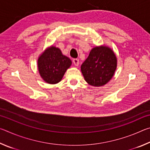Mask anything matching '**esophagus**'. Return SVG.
Wrapping results in <instances>:
<instances>
[{
  "label": "esophagus",
  "mask_w": 150,
  "mask_h": 150,
  "mask_svg": "<svg viewBox=\"0 0 150 150\" xmlns=\"http://www.w3.org/2000/svg\"><path fill=\"white\" fill-rule=\"evenodd\" d=\"M73 62L75 66H78L79 64V61L78 59H73Z\"/></svg>",
  "instance_id": "esophagus-1"
}]
</instances>
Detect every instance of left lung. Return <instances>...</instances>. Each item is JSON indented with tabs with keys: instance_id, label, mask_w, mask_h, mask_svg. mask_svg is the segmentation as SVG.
Masks as SVG:
<instances>
[{
	"instance_id": "left-lung-1",
	"label": "left lung",
	"mask_w": 150,
	"mask_h": 150,
	"mask_svg": "<svg viewBox=\"0 0 150 150\" xmlns=\"http://www.w3.org/2000/svg\"><path fill=\"white\" fill-rule=\"evenodd\" d=\"M117 57L113 50L106 45H100L91 50L88 57L81 66V73L88 85L102 87L115 75Z\"/></svg>"
}]
</instances>
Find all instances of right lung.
I'll list each match as a JSON object with an SVG mask.
<instances>
[{
    "mask_svg": "<svg viewBox=\"0 0 150 150\" xmlns=\"http://www.w3.org/2000/svg\"><path fill=\"white\" fill-rule=\"evenodd\" d=\"M72 62L54 45L46 48L38 59V69L40 77L49 84H56L62 81Z\"/></svg>",
    "mask_w": 150,
    "mask_h": 150,
    "instance_id": "1",
    "label": "right lung"
}]
</instances>
